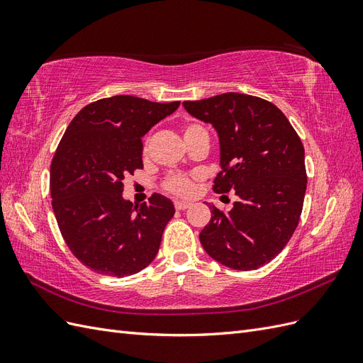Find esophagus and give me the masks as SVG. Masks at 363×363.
<instances>
[{
  "mask_svg": "<svg viewBox=\"0 0 363 363\" xmlns=\"http://www.w3.org/2000/svg\"><path fill=\"white\" fill-rule=\"evenodd\" d=\"M174 206H175V208H177V211H186V208L191 207V203H188V201H175Z\"/></svg>",
  "mask_w": 363,
  "mask_h": 363,
  "instance_id": "1",
  "label": "esophagus"
}]
</instances>
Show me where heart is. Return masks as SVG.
<instances>
[{"label": "heart", "mask_w": 363, "mask_h": 363, "mask_svg": "<svg viewBox=\"0 0 363 363\" xmlns=\"http://www.w3.org/2000/svg\"><path fill=\"white\" fill-rule=\"evenodd\" d=\"M201 133H206V131L200 124H196V123H188L183 127L184 140H189L194 136L201 135ZM162 186H163V189L169 194L179 195V196H189L194 194V189H195V179L192 177V175H188V174L172 172V174L167 175V179L163 180Z\"/></svg>", "instance_id": "1"}]
</instances>
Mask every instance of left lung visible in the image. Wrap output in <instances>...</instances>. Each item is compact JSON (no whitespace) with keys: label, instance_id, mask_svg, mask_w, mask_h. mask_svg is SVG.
Returning <instances> with one entry per match:
<instances>
[{"label":"left lung","instance_id":"1","mask_svg":"<svg viewBox=\"0 0 363 363\" xmlns=\"http://www.w3.org/2000/svg\"><path fill=\"white\" fill-rule=\"evenodd\" d=\"M183 106L218 133L221 171L213 191L238 195L230 212L211 206L201 245L228 268L257 269L298 225L307 186L301 139L280 108L259 96L227 92Z\"/></svg>","mask_w":363,"mask_h":363}]
</instances>
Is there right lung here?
Returning <instances> with one entry per match:
<instances>
[{"instance_id": "add662e5", "label": "right lung", "mask_w": 363, "mask_h": 363, "mask_svg": "<svg viewBox=\"0 0 363 363\" xmlns=\"http://www.w3.org/2000/svg\"><path fill=\"white\" fill-rule=\"evenodd\" d=\"M179 106L115 95L84 106L65 131L51 162V204L65 242L89 269L125 277L155 260L174 204L152 194L133 207L123 180L144 168L142 136Z\"/></svg>"}]
</instances>
